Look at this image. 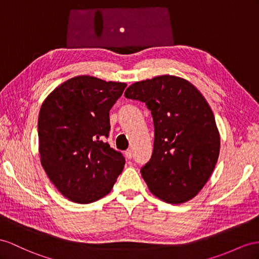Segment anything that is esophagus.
Returning <instances> with one entry per match:
<instances>
[{"instance_id": "esophagus-1", "label": "esophagus", "mask_w": 259, "mask_h": 259, "mask_svg": "<svg viewBox=\"0 0 259 259\" xmlns=\"http://www.w3.org/2000/svg\"><path fill=\"white\" fill-rule=\"evenodd\" d=\"M124 154H125V157H127L128 160H131L132 156H134V155H132V151H131V150H127V151H125Z\"/></svg>"}]
</instances>
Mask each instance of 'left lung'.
<instances>
[{"instance_id": "obj_1", "label": "left lung", "mask_w": 259, "mask_h": 259, "mask_svg": "<svg viewBox=\"0 0 259 259\" xmlns=\"http://www.w3.org/2000/svg\"><path fill=\"white\" fill-rule=\"evenodd\" d=\"M124 96L144 103L153 118V153L141 168L150 191L173 204L193 199L208 182L220 152L207 101L193 84L171 75L137 82Z\"/></svg>"}]
</instances>
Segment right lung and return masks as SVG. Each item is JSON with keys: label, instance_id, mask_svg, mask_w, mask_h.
<instances>
[{"label": "right lung", "instance_id": "add662e5", "mask_svg": "<svg viewBox=\"0 0 259 259\" xmlns=\"http://www.w3.org/2000/svg\"><path fill=\"white\" fill-rule=\"evenodd\" d=\"M124 83L81 75L68 79L45 99L38 138L42 167L71 201L91 203L110 193L125 158L104 141L109 137V110Z\"/></svg>", "mask_w": 259, "mask_h": 259}]
</instances>
